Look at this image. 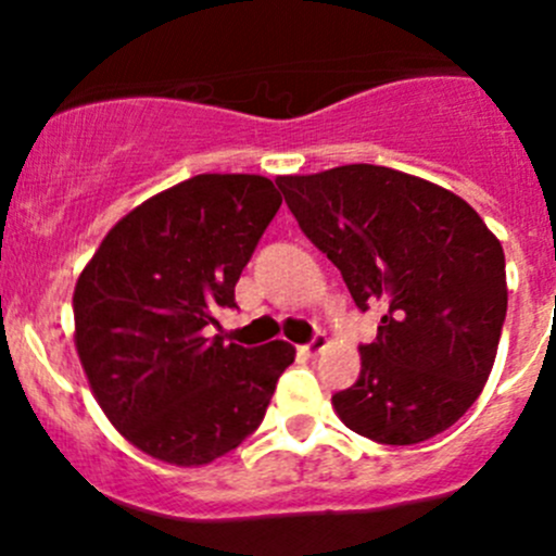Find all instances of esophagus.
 Here are the masks:
<instances>
[{
    "instance_id": "obj_1",
    "label": "esophagus",
    "mask_w": 556,
    "mask_h": 556,
    "mask_svg": "<svg viewBox=\"0 0 556 556\" xmlns=\"http://www.w3.org/2000/svg\"><path fill=\"white\" fill-rule=\"evenodd\" d=\"M325 346H328V339H325V336H314L309 344L301 346L299 352H301V355H304V357H317L319 352L325 350Z\"/></svg>"
}]
</instances>
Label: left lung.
<instances>
[{"mask_svg": "<svg viewBox=\"0 0 556 556\" xmlns=\"http://www.w3.org/2000/svg\"><path fill=\"white\" fill-rule=\"evenodd\" d=\"M301 231L382 309L361 377L333 408L355 433L412 446L452 428L490 379L506 323V255L479 212L441 185L374 164L277 177Z\"/></svg>", "mask_w": 556, "mask_h": 556, "instance_id": "left-lung-1", "label": "left lung"}]
</instances>
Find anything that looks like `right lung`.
Listing matches in <instances>:
<instances>
[{"label":"right lung","instance_id":"1","mask_svg":"<svg viewBox=\"0 0 556 556\" xmlns=\"http://www.w3.org/2000/svg\"><path fill=\"white\" fill-rule=\"evenodd\" d=\"M282 195L261 174H195L110 228L77 277L75 346L117 433L161 463L223 457L263 422L288 341L210 339Z\"/></svg>","mask_w":556,"mask_h":556}]
</instances>
